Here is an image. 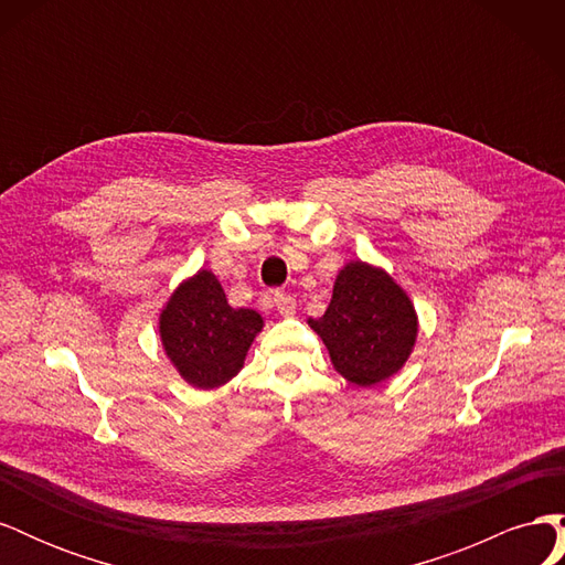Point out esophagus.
Segmentation results:
<instances>
[{
    "mask_svg": "<svg viewBox=\"0 0 565 565\" xmlns=\"http://www.w3.org/2000/svg\"><path fill=\"white\" fill-rule=\"evenodd\" d=\"M273 303H276L278 313L285 316V318H287V316H295V311H297L295 297L287 295V292H276V295H273Z\"/></svg>",
    "mask_w": 565,
    "mask_h": 565,
    "instance_id": "34e87169",
    "label": "esophagus"
}]
</instances>
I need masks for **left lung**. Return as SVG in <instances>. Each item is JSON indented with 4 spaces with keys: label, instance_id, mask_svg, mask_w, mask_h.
I'll return each instance as SVG.
<instances>
[{
    "label": "left lung",
    "instance_id": "left-lung-1",
    "mask_svg": "<svg viewBox=\"0 0 565 565\" xmlns=\"http://www.w3.org/2000/svg\"><path fill=\"white\" fill-rule=\"evenodd\" d=\"M309 324L328 347L334 370L358 386L398 372L417 339L413 301L382 268L363 262L339 270L328 311Z\"/></svg>",
    "mask_w": 565,
    "mask_h": 565
}]
</instances>
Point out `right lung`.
<instances>
[{
	"label": "right lung",
	"instance_id": "add662e5",
	"mask_svg": "<svg viewBox=\"0 0 565 565\" xmlns=\"http://www.w3.org/2000/svg\"><path fill=\"white\" fill-rule=\"evenodd\" d=\"M264 320L252 309H233L210 270L179 285L160 316L162 347L181 377L214 388L241 372Z\"/></svg>",
	"mask_w": 565,
	"mask_h": 565
}]
</instances>
